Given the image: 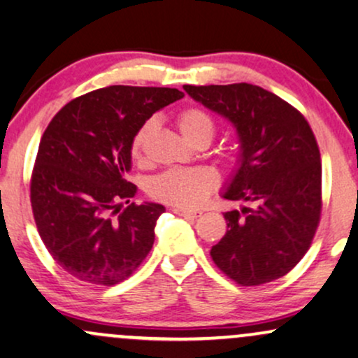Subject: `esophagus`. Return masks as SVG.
Masks as SVG:
<instances>
[{
  "instance_id": "1",
  "label": "esophagus",
  "mask_w": 358,
  "mask_h": 358,
  "mask_svg": "<svg viewBox=\"0 0 358 358\" xmlns=\"http://www.w3.org/2000/svg\"><path fill=\"white\" fill-rule=\"evenodd\" d=\"M173 213L180 215V217H187V218H198L201 215L200 210H188V208H173Z\"/></svg>"
}]
</instances>
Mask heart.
<instances>
[{
	"instance_id": "obj_1",
	"label": "heart",
	"mask_w": 358,
	"mask_h": 358,
	"mask_svg": "<svg viewBox=\"0 0 358 358\" xmlns=\"http://www.w3.org/2000/svg\"><path fill=\"white\" fill-rule=\"evenodd\" d=\"M180 131L190 143L205 140L212 141L215 135V120L208 111L200 106H188L180 111L176 116ZM153 120H148L138 128L131 140V157L135 160H141L143 157L145 141L150 131L153 130ZM218 185V176L208 168H170L157 175L150 182V193L157 200L165 203L193 208V206L203 203L206 196L212 193Z\"/></svg>"
}]
</instances>
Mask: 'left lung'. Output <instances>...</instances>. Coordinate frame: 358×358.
<instances>
[{"label":"left lung","instance_id":"8db88e82","mask_svg":"<svg viewBox=\"0 0 358 358\" xmlns=\"http://www.w3.org/2000/svg\"><path fill=\"white\" fill-rule=\"evenodd\" d=\"M183 90L236 128L240 160L223 198L255 205L223 215L228 230L210 252L215 265L243 287L283 277L307 253L320 222L322 162L312 128L257 85Z\"/></svg>","mask_w":358,"mask_h":358}]
</instances>
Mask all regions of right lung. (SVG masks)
Masks as SVG:
<instances>
[{"mask_svg": "<svg viewBox=\"0 0 358 358\" xmlns=\"http://www.w3.org/2000/svg\"><path fill=\"white\" fill-rule=\"evenodd\" d=\"M176 88L113 85L75 98L43 133L31 175L38 234L64 272L111 287L145 260L165 206L130 203L131 140Z\"/></svg>", "mask_w": 358, "mask_h": 358, "instance_id": "add662e5", "label": "right lung"}]
</instances>
